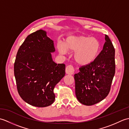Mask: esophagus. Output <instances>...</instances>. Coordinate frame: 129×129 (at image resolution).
Listing matches in <instances>:
<instances>
[{"instance_id": "1", "label": "esophagus", "mask_w": 129, "mask_h": 129, "mask_svg": "<svg viewBox=\"0 0 129 129\" xmlns=\"http://www.w3.org/2000/svg\"><path fill=\"white\" fill-rule=\"evenodd\" d=\"M65 72L67 74L69 75H72L74 73V68L72 66V65H68L66 69H65Z\"/></svg>"}]
</instances>
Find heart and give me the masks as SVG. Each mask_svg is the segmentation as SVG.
<instances>
[{"label":"heart","instance_id":"1","mask_svg":"<svg viewBox=\"0 0 129 129\" xmlns=\"http://www.w3.org/2000/svg\"><path fill=\"white\" fill-rule=\"evenodd\" d=\"M59 53L66 54L68 51L75 52L74 59L80 65H87L96 58L100 45L95 38L85 36H71L68 38L64 44L58 46Z\"/></svg>","mask_w":129,"mask_h":129}]
</instances>
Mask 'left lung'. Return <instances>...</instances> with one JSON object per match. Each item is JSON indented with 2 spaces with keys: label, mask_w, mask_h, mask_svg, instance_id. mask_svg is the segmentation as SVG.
I'll return each instance as SVG.
<instances>
[{
  "label": "left lung",
  "mask_w": 129,
  "mask_h": 129,
  "mask_svg": "<svg viewBox=\"0 0 129 129\" xmlns=\"http://www.w3.org/2000/svg\"><path fill=\"white\" fill-rule=\"evenodd\" d=\"M103 50L94 61L79 68L74 75L75 94L85 105H94L109 94L115 72V49L110 38L105 35Z\"/></svg>",
  "instance_id": "obj_1"
}]
</instances>
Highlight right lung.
<instances>
[{
	"label": "right lung",
	"mask_w": 129,
	"mask_h": 129,
	"mask_svg": "<svg viewBox=\"0 0 129 129\" xmlns=\"http://www.w3.org/2000/svg\"><path fill=\"white\" fill-rule=\"evenodd\" d=\"M54 42L39 30L29 35L16 54L14 71L21 99L32 106L43 108L54 103V89L65 74V65L57 64L51 53Z\"/></svg>",
	"instance_id": "obj_1"
}]
</instances>
